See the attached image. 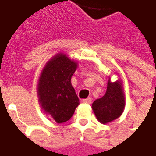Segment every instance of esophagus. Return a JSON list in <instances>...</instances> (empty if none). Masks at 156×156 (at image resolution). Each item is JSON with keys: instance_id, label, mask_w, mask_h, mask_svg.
<instances>
[{"instance_id": "34e87169", "label": "esophagus", "mask_w": 156, "mask_h": 156, "mask_svg": "<svg viewBox=\"0 0 156 156\" xmlns=\"http://www.w3.org/2000/svg\"><path fill=\"white\" fill-rule=\"evenodd\" d=\"M82 101H83L84 103H86V104H90V103L92 102V98H91V97H88L87 99L83 100Z\"/></svg>"}]
</instances>
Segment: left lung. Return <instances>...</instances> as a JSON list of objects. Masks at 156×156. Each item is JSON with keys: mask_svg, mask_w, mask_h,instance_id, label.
I'll return each instance as SVG.
<instances>
[{"mask_svg": "<svg viewBox=\"0 0 156 156\" xmlns=\"http://www.w3.org/2000/svg\"><path fill=\"white\" fill-rule=\"evenodd\" d=\"M125 105L122 81L119 78L117 81H111L109 76L106 93L101 98L94 101L92 109L98 122L107 124L114 122L122 115Z\"/></svg>", "mask_w": 156, "mask_h": 156, "instance_id": "obj_1", "label": "left lung"}]
</instances>
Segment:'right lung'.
I'll return each mask as SVG.
<instances>
[{
  "instance_id": "right-lung-1",
  "label": "right lung",
  "mask_w": 156,
  "mask_h": 156,
  "mask_svg": "<svg viewBox=\"0 0 156 156\" xmlns=\"http://www.w3.org/2000/svg\"><path fill=\"white\" fill-rule=\"evenodd\" d=\"M77 68L78 62L58 53L47 62L40 74L36 88L40 107L57 123L69 121L80 104L71 84Z\"/></svg>"
}]
</instances>
